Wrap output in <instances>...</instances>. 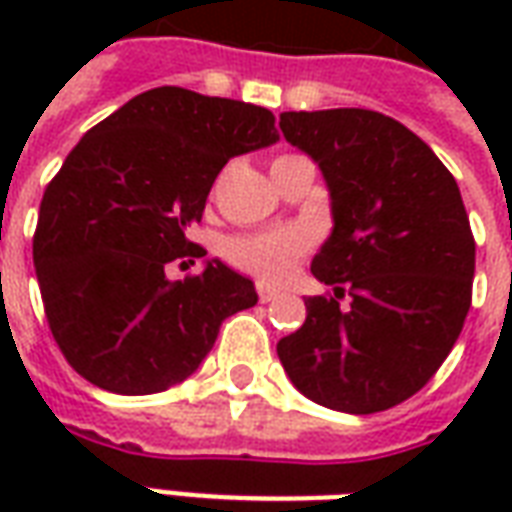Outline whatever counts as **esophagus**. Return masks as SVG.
Listing matches in <instances>:
<instances>
[{
    "instance_id": "1",
    "label": "esophagus",
    "mask_w": 512,
    "mask_h": 512,
    "mask_svg": "<svg viewBox=\"0 0 512 512\" xmlns=\"http://www.w3.org/2000/svg\"><path fill=\"white\" fill-rule=\"evenodd\" d=\"M257 296H260V301H263V304H268V301L279 299V290L271 288V285H257Z\"/></svg>"
}]
</instances>
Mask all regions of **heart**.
Here are the masks:
<instances>
[{"label": "heart", "instance_id": "b5f03b06", "mask_svg": "<svg viewBox=\"0 0 512 512\" xmlns=\"http://www.w3.org/2000/svg\"><path fill=\"white\" fill-rule=\"evenodd\" d=\"M304 235L301 233H277V235H246L233 238L227 244V255L235 266L255 271L257 277L282 279L293 266V260L304 252Z\"/></svg>", "mask_w": 512, "mask_h": 512}]
</instances>
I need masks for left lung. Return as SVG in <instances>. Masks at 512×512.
<instances>
[{
	"mask_svg": "<svg viewBox=\"0 0 512 512\" xmlns=\"http://www.w3.org/2000/svg\"><path fill=\"white\" fill-rule=\"evenodd\" d=\"M290 145L318 164L332 233L312 274L340 301L310 296L307 321L277 343L301 395L345 414L419 392L458 340L472 304L474 238L461 191L414 131L370 109L282 112Z\"/></svg>",
	"mask_w": 512,
	"mask_h": 512,
	"instance_id": "obj_1",
	"label": "left lung"
}]
</instances>
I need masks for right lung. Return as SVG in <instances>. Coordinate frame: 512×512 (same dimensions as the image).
Wrapping results in <instances>:
<instances>
[{
	"mask_svg": "<svg viewBox=\"0 0 512 512\" xmlns=\"http://www.w3.org/2000/svg\"><path fill=\"white\" fill-rule=\"evenodd\" d=\"M279 142L263 106L156 87L79 139L43 194L32 241L51 334L71 367L115 395L180 384L211 354L224 318L257 304L255 282L186 238L233 156Z\"/></svg>",
	"mask_w": 512,
	"mask_h": 512,
	"instance_id": "obj_1",
	"label": "right lung"
}]
</instances>
